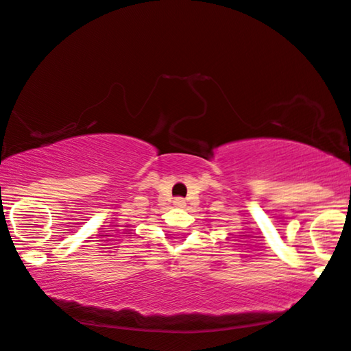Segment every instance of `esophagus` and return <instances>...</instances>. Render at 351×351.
Returning a JSON list of instances; mask_svg holds the SVG:
<instances>
[{"instance_id":"esophagus-1","label":"esophagus","mask_w":351,"mask_h":351,"mask_svg":"<svg viewBox=\"0 0 351 351\" xmlns=\"http://www.w3.org/2000/svg\"><path fill=\"white\" fill-rule=\"evenodd\" d=\"M173 205H175V206H178V208H182V206L186 205L184 198H181V197H176L175 200H173Z\"/></svg>"}]
</instances>
